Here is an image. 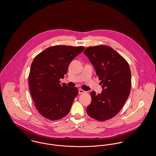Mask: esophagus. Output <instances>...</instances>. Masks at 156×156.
Masks as SVG:
<instances>
[{"mask_svg": "<svg viewBox=\"0 0 156 156\" xmlns=\"http://www.w3.org/2000/svg\"><path fill=\"white\" fill-rule=\"evenodd\" d=\"M78 91H79V94H83V93L85 92V91H83V90H81V89H79Z\"/></svg>", "mask_w": 156, "mask_h": 156, "instance_id": "esophagus-1", "label": "esophagus"}]
</instances>
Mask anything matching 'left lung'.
I'll return each mask as SVG.
<instances>
[{
  "instance_id": "obj_1",
  "label": "left lung",
  "mask_w": 156,
  "mask_h": 156,
  "mask_svg": "<svg viewBox=\"0 0 156 156\" xmlns=\"http://www.w3.org/2000/svg\"><path fill=\"white\" fill-rule=\"evenodd\" d=\"M83 54L101 80L102 91L91 92L92 101L87 107L94 119L105 121L116 115L124 106L131 90V71L128 62L110 46H90Z\"/></svg>"
}]
</instances>
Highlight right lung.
<instances>
[{
	"label": "right lung",
	"instance_id": "add662e5",
	"mask_svg": "<svg viewBox=\"0 0 156 156\" xmlns=\"http://www.w3.org/2000/svg\"><path fill=\"white\" fill-rule=\"evenodd\" d=\"M83 49V46H51L34 58L29 75V89L37 110L47 119H61L71 110L78 90L61 84L59 80Z\"/></svg>",
	"mask_w": 156,
	"mask_h": 156
}]
</instances>
